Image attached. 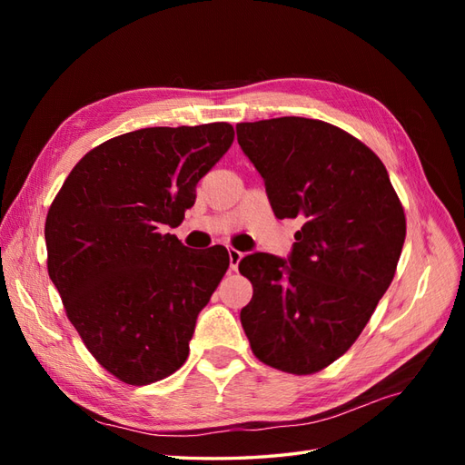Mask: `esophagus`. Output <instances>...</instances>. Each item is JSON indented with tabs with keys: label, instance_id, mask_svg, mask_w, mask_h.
<instances>
[{
	"label": "esophagus",
	"instance_id": "34e87169",
	"mask_svg": "<svg viewBox=\"0 0 465 465\" xmlns=\"http://www.w3.org/2000/svg\"><path fill=\"white\" fill-rule=\"evenodd\" d=\"M242 256H244L242 252H238V250H234V248H229V262H231V270H232V272L238 270V263H241Z\"/></svg>",
	"mask_w": 465,
	"mask_h": 465
}]
</instances>
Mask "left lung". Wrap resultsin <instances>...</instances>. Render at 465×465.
<instances>
[{
  "label": "left lung",
  "instance_id": "obj_1",
  "mask_svg": "<svg viewBox=\"0 0 465 465\" xmlns=\"http://www.w3.org/2000/svg\"><path fill=\"white\" fill-rule=\"evenodd\" d=\"M277 219H302L287 260L256 252L238 270L254 294L241 322L254 355L312 374L355 343L388 291L405 215L386 166L347 132L311 118L236 124Z\"/></svg>",
  "mask_w": 465,
  "mask_h": 465
}]
</instances>
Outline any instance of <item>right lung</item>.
<instances>
[{
  "instance_id": "1",
  "label": "right lung",
  "mask_w": 465,
  "mask_h": 465,
  "mask_svg": "<svg viewBox=\"0 0 465 465\" xmlns=\"http://www.w3.org/2000/svg\"><path fill=\"white\" fill-rule=\"evenodd\" d=\"M232 139L227 122L112 137L50 205L52 283L83 343L125 384L157 382L186 362L195 320L229 270L224 246L190 250L164 229L182 223Z\"/></svg>"
}]
</instances>
